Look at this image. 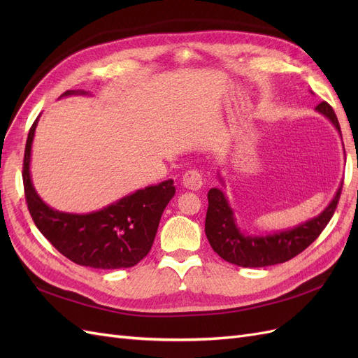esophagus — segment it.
<instances>
[{"label": "esophagus", "mask_w": 358, "mask_h": 358, "mask_svg": "<svg viewBox=\"0 0 358 358\" xmlns=\"http://www.w3.org/2000/svg\"><path fill=\"white\" fill-rule=\"evenodd\" d=\"M182 183H183V187L188 189H192V191L200 189L203 187L201 173L199 170H188L182 178Z\"/></svg>", "instance_id": "obj_1"}]
</instances>
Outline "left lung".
I'll list each match as a JSON object with an SVG mask.
<instances>
[{"label": "left lung", "instance_id": "obj_1", "mask_svg": "<svg viewBox=\"0 0 358 358\" xmlns=\"http://www.w3.org/2000/svg\"><path fill=\"white\" fill-rule=\"evenodd\" d=\"M315 109L326 116L341 134L339 121L331 106L322 101ZM220 180L224 183L221 178ZM341 191L342 183L327 208L315 218L284 231L266 236H252L242 233L237 227L234 212L222 189L212 188L208 192L209 208L208 213H206L204 231L213 251L231 264L241 267H266L285 263L305 251L326 229L336 210V206L339 203Z\"/></svg>", "mask_w": 358, "mask_h": 358}]
</instances>
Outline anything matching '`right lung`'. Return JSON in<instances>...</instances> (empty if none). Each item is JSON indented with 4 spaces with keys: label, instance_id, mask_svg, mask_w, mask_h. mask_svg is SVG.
Here are the masks:
<instances>
[{
    "label": "right lung",
    "instance_id": "1",
    "mask_svg": "<svg viewBox=\"0 0 358 358\" xmlns=\"http://www.w3.org/2000/svg\"><path fill=\"white\" fill-rule=\"evenodd\" d=\"M67 91L61 96L86 95ZM38 117L32 124L24 157L25 199L32 221L41 234L73 263L92 268L133 267L152 248L161 215L176 192L173 180L128 194L96 212L66 213L49 208L31 180L29 162Z\"/></svg>",
    "mask_w": 358,
    "mask_h": 358
}]
</instances>
